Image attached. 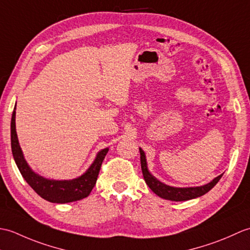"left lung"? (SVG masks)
Wrapping results in <instances>:
<instances>
[{
    "label": "left lung",
    "mask_w": 250,
    "mask_h": 250,
    "mask_svg": "<svg viewBox=\"0 0 250 250\" xmlns=\"http://www.w3.org/2000/svg\"><path fill=\"white\" fill-rule=\"evenodd\" d=\"M140 152H141L142 172H143V176H144V179H145L147 186L157 195H159L160 198L166 199V200L178 202V201H188L191 199L199 198V196L208 192L211 188H214V186L219 182V179L222 177V175H224V174L219 175V176H217L216 178L211 180L210 183L203 185V186H200V187H187V188L171 187V186H167L166 184L161 183L160 180H158L155 176H153V175H151V173L148 171L146 156L142 148H140Z\"/></svg>",
    "instance_id": "8db88e82"
}]
</instances>
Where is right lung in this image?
<instances>
[{
  "label": "right lung",
  "mask_w": 250,
  "mask_h": 250,
  "mask_svg": "<svg viewBox=\"0 0 250 250\" xmlns=\"http://www.w3.org/2000/svg\"><path fill=\"white\" fill-rule=\"evenodd\" d=\"M10 142H12L14 160L25 182L37 194L46 201L60 204L70 203V202L87 198L97 183L101 166H102L106 153L108 152V148H104L99 151L93 163L82 176L71 180H55L47 179L36 174L26 163L19 145L17 132H16V110L13 111L12 122H10Z\"/></svg>",
  "instance_id": "1"
}]
</instances>
